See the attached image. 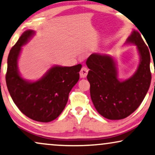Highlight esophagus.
Segmentation results:
<instances>
[{"mask_svg": "<svg viewBox=\"0 0 155 155\" xmlns=\"http://www.w3.org/2000/svg\"><path fill=\"white\" fill-rule=\"evenodd\" d=\"M88 70L87 68L85 67H82L81 71H80V73H79L81 78H86V76H87V74H88Z\"/></svg>", "mask_w": 155, "mask_h": 155, "instance_id": "34e87169", "label": "esophagus"}]
</instances>
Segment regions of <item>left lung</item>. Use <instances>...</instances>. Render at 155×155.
<instances>
[{
  "instance_id": "1",
  "label": "left lung",
  "mask_w": 155,
  "mask_h": 155,
  "mask_svg": "<svg viewBox=\"0 0 155 155\" xmlns=\"http://www.w3.org/2000/svg\"><path fill=\"white\" fill-rule=\"evenodd\" d=\"M127 43L137 46L140 62L130 79H117L115 61L112 57L92 54L86 60L89 71L87 79L90 94L96 110L110 120H120L132 114L145 98L151 83L149 49L137 31L134 30Z\"/></svg>"
}]
</instances>
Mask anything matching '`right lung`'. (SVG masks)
Segmentation results:
<instances>
[{
    "label": "right lung",
    "mask_w": 155,
    "mask_h": 155,
    "mask_svg": "<svg viewBox=\"0 0 155 155\" xmlns=\"http://www.w3.org/2000/svg\"><path fill=\"white\" fill-rule=\"evenodd\" d=\"M34 31L27 30L10 49L8 57L6 84L10 96L19 110L33 120L48 123L64 109L69 92L79 79L81 64L51 67L39 81L29 82L20 76L18 59L21 47Z\"/></svg>",
    "instance_id": "right-lung-1"
}]
</instances>
